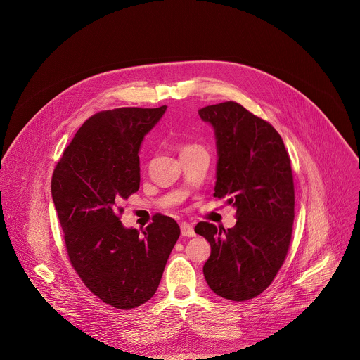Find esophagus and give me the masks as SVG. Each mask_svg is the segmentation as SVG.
Instances as JSON below:
<instances>
[{"label":"esophagus","mask_w":360,"mask_h":360,"mask_svg":"<svg viewBox=\"0 0 360 360\" xmlns=\"http://www.w3.org/2000/svg\"><path fill=\"white\" fill-rule=\"evenodd\" d=\"M181 233H182V236L193 238V236H195V229H193L192 225L184 222V224H181Z\"/></svg>","instance_id":"esophagus-1"}]
</instances>
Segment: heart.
I'll return each instance as SVG.
<instances>
[{"label":"heart","instance_id":"b5f03b06","mask_svg":"<svg viewBox=\"0 0 360 360\" xmlns=\"http://www.w3.org/2000/svg\"><path fill=\"white\" fill-rule=\"evenodd\" d=\"M195 145H185L184 148H182V150H186V149H189V148H193Z\"/></svg>","mask_w":360,"mask_h":360}]
</instances>
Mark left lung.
<instances>
[{
    "label": "left lung",
    "mask_w": 360,
    "mask_h": 360,
    "mask_svg": "<svg viewBox=\"0 0 360 360\" xmlns=\"http://www.w3.org/2000/svg\"><path fill=\"white\" fill-rule=\"evenodd\" d=\"M215 129V198H229L236 225L199 222L195 232L211 243L203 276L219 296L236 302L261 295L285 262L295 218L289 153L278 131L233 101L199 110Z\"/></svg>",
    "instance_id": "left-lung-1"
}]
</instances>
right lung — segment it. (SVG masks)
<instances>
[{
    "label": "right lung",
    "mask_w": 360,
    "mask_h": 360,
    "mask_svg": "<svg viewBox=\"0 0 360 360\" xmlns=\"http://www.w3.org/2000/svg\"><path fill=\"white\" fill-rule=\"evenodd\" d=\"M165 111L117 108L89 117L51 179L72 268L95 296L122 311L155 295L181 233L161 214L142 232L121 222L120 203L139 189L141 142Z\"/></svg>",
    "instance_id": "1"
}]
</instances>
